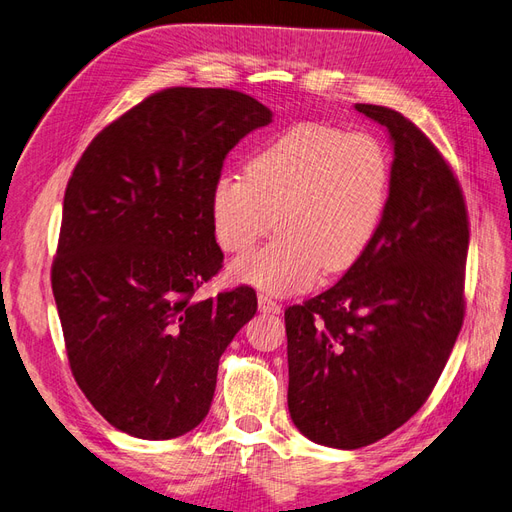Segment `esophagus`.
Returning <instances> with one entry per match:
<instances>
[{
  "label": "esophagus",
  "instance_id": "1",
  "mask_svg": "<svg viewBox=\"0 0 512 512\" xmlns=\"http://www.w3.org/2000/svg\"><path fill=\"white\" fill-rule=\"evenodd\" d=\"M258 309L262 314H280L282 312V305L273 301L269 294H258Z\"/></svg>",
  "mask_w": 512,
  "mask_h": 512
}]
</instances>
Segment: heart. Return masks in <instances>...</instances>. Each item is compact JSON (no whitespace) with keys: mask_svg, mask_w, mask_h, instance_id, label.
Returning a JSON list of instances; mask_svg holds the SVG:
<instances>
[{"mask_svg":"<svg viewBox=\"0 0 512 512\" xmlns=\"http://www.w3.org/2000/svg\"><path fill=\"white\" fill-rule=\"evenodd\" d=\"M386 194L389 160L374 136L301 123L252 156L245 177L213 183V237L226 254H243L275 224L280 235L232 262L230 280L273 294L299 292L322 269L348 271L365 254Z\"/></svg>","mask_w":512,"mask_h":512,"instance_id":"1","label":"heart"}]
</instances>
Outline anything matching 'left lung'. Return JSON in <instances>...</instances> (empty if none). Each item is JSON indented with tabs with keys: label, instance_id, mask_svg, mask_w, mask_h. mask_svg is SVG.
I'll use <instances>...</instances> for the list:
<instances>
[{
	"label": "left lung",
	"instance_id": "1",
	"mask_svg": "<svg viewBox=\"0 0 512 512\" xmlns=\"http://www.w3.org/2000/svg\"><path fill=\"white\" fill-rule=\"evenodd\" d=\"M354 108L393 145L380 226L342 280L284 312L292 423L344 451L389 436L427 401L463 324L470 241L459 181L429 138L393 108Z\"/></svg>",
	"mask_w": 512,
	"mask_h": 512
}]
</instances>
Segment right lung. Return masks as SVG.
<instances>
[{"mask_svg": "<svg viewBox=\"0 0 512 512\" xmlns=\"http://www.w3.org/2000/svg\"><path fill=\"white\" fill-rule=\"evenodd\" d=\"M271 117L241 91L170 87L106 126L68 181L51 284L70 369L134 438H179L203 421L220 356L256 314L250 286L196 290L224 260L213 183Z\"/></svg>", "mask_w": 512, "mask_h": 512, "instance_id": "obj_1", "label": "right lung"}]
</instances>
